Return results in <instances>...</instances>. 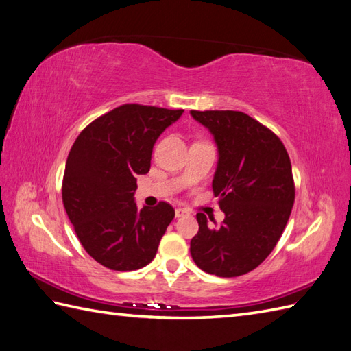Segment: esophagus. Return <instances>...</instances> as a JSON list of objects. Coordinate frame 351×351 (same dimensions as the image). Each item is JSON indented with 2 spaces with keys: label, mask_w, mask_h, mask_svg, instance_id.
I'll use <instances>...</instances> for the list:
<instances>
[{
  "label": "esophagus",
  "mask_w": 351,
  "mask_h": 351,
  "mask_svg": "<svg viewBox=\"0 0 351 351\" xmlns=\"http://www.w3.org/2000/svg\"><path fill=\"white\" fill-rule=\"evenodd\" d=\"M187 214V210H184V208H176L175 210V215L176 217H182V215Z\"/></svg>",
  "instance_id": "esophagus-1"
}]
</instances>
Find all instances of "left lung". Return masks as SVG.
Returning <instances> with one entry per match:
<instances>
[{
    "mask_svg": "<svg viewBox=\"0 0 351 351\" xmlns=\"http://www.w3.org/2000/svg\"><path fill=\"white\" fill-rule=\"evenodd\" d=\"M191 116L219 147L213 191L225 220L210 228L197 213L190 253L200 270L235 278L255 270L287 226L295 197L289 155L271 130L243 111L191 110Z\"/></svg>",
    "mask_w": 351,
    "mask_h": 351,
    "instance_id": "obj_1",
    "label": "left lung"
}]
</instances>
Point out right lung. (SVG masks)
<instances>
[{
	"mask_svg": "<svg viewBox=\"0 0 351 351\" xmlns=\"http://www.w3.org/2000/svg\"><path fill=\"white\" fill-rule=\"evenodd\" d=\"M182 113L123 104L88 123L71 147L64 210L84 250L110 270L132 271L151 263L175 217L167 202L138 210L134 191L136 176L151 169L156 138Z\"/></svg>",
	"mask_w": 351,
	"mask_h": 351,
	"instance_id": "add662e5",
	"label": "right lung"
}]
</instances>
